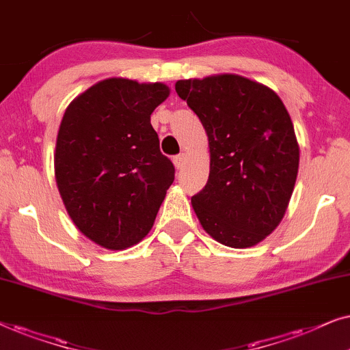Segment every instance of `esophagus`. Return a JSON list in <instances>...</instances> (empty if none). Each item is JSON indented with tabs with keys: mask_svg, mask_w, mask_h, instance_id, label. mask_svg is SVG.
<instances>
[{
	"mask_svg": "<svg viewBox=\"0 0 350 350\" xmlns=\"http://www.w3.org/2000/svg\"><path fill=\"white\" fill-rule=\"evenodd\" d=\"M172 161H174V166L178 167V170H183L185 166V161H187V155H185V153H180V155H176L172 158Z\"/></svg>",
	"mask_w": 350,
	"mask_h": 350,
	"instance_id": "34e87169",
	"label": "esophagus"
}]
</instances>
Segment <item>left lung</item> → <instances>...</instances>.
I'll list each match as a JSON object with an SVG mask.
<instances>
[{
  "label": "left lung",
  "mask_w": 350,
  "mask_h": 350,
  "mask_svg": "<svg viewBox=\"0 0 350 350\" xmlns=\"http://www.w3.org/2000/svg\"><path fill=\"white\" fill-rule=\"evenodd\" d=\"M176 92L202 121L209 178L192 197L200 224L230 248H250L285 216L299 167L295 128L280 97L240 75L179 80Z\"/></svg>",
  "instance_id": "8db88e82"
}]
</instances>
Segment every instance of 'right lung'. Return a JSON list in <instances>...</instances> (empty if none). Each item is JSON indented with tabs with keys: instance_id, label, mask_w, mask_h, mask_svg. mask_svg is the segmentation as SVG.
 <instances>
[{
	"instance_id": "right-lung-1",
	"label": "right lung",
	"mask_w": 350,
	"mask_h": 350,
	"mask_svg": "<svg viewBox=\"0 0 350 350\" xmlns=\"http://www.w3.org/2000/svg\"><path fill=\"white\" fill-rule=\"evenodd\" d=\"M167 96L163 83L109 78L70 102L60 121V197L81 234L107 250H126L150 232L174 180L150 124Z\"/></svg>"
}]
</instances>
